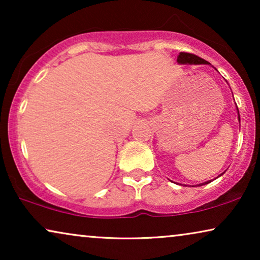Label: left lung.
Masks as SVG:
<instances>
[{
	"label": "left lung",
	"mask_w": 260,
	"mask_h": 260,
	"mask_svg": "<svg viewBox=\"0 0 260 260\" xmlns=\"http://www.w3.org/2000/svg\"><path fill=\"white\" fill-rule=\"evenodd\" d=\"M177 62L181 63V65H201V63H205V65H209L208 61H206V60L201 59L200 56L191 54V53H184V52H181L179 56H177ZM237 110H238V108H237ZM238 118H239V123H240L239 110H238ZM222 174H221V175H222ZM221 175H219V176H221ZM209 182H211V181H207V182L199 184V186H202V184H207Z\"/></svg>",
	"instance_id": "1"
}]
</instances>
